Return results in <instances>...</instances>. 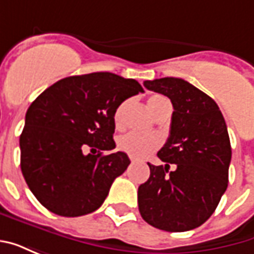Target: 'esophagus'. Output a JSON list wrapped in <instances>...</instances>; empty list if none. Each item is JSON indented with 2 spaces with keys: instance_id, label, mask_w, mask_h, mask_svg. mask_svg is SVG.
Listing matches in <instances>:
<instances>
[{
  "instance_id": "34e87169",
  "label": "esophagus",
  "mask_w": 254,
  "mask_h": 254,
  "mask_svg": "<svg viewBox=\"0 0 254 254\" xmlns=\"http://www.w3.org/2000/svg\"><path fill=\"white\" fill-rule=\"evenodd\" d=\"M136 158H133V156H130V162H132V163H134V162H136Z\"/></svg>"
}]
</instances>
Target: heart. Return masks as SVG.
<instances>
[{
	"instance_id": "obj_1",
	"label": "heart",
	"mask_w": 254,
	"mask_h": 254,
	"mask_svg": "<svg viewBox=\"0 0 254 254\" xmlns=\"http://www.w3.org/2000/svg\"><path fill=\"white\" fill-rule=\"evenodd\" d=\"M129 102L125 100L121 105L118 106L114 111L113 116V121L116 125L117 129H122L125 125V114H127V109ZM149 111L152 113V116L156 117L160 111L165 109L166 106H170V102L166 99L162 95H152L149 96L148 102ZM160 145V138L155 134H141L137 132H129L124 134L117 140V147L127 155H130L133 158H144L152 154L155 149H158Z\"/></svg>"
}]
</instances>
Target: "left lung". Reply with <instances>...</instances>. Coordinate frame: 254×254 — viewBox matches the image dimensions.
Instances as JSON below:
<instances>
[{
    "label": "left lung",
    "instance_id": "left-lung-1",
    "mask_svg": "<svg viewBox=\"0 0 254 254\" xmlns=\"http://www.w3.org/2000/svg\"><path fill=\"white\" fill-rule=\"evenodd\" d=\"M144 87L167 96L174 111L170 136L158 152L166 165L148 163V181L138 187V211L159 230L196 229L227 189L231 145L226 122L215 100L182 78L147 80Z\"/></svg>",
    "mask_w": 254,
    "mask_h": 254
}]
</instances>
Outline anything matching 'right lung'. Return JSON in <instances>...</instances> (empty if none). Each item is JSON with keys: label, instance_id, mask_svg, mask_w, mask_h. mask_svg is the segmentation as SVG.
I'll use <instances>...</instances> for the list:
<instances>
[{"label": "right lung", "instance_id": "right-lung-1", "mask_svg": "<svg viewBox=\"0 0 254 254\" xmlns=\"http://www.w3.org/2000/svg\"><path fill=\"white\" fill-rule=\"evenodd\" d=\"M143 87L110 72L70 76L54 83L27 110L20 166L42 205L61 216L96 211L130 160L116 148L114 111Z\"/></svg>", "mask_w": 254, "mask_h": 254}]
</instances>
